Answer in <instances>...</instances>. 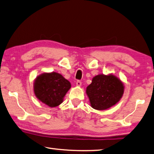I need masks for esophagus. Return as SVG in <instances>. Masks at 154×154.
<instances>
[{
  "label": "esophagus",
  "instance_id": "1",
  "mask_svg": "<svg viewBox=\"0 0 154 154\" xmlns=\"http://www.w3.org/2000/svg\"><path fill=\"white\" fill-rule=\"evenodd\" d=\"M76 85L78 87H80L81 85H82V82H81L80 81H77V82H76Z\"/></svg>",
  "mask_w": 154,
  "mask_h": 154
}]
</instances>
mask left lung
<instances>
[{"mask_svg": "<svg viewBox=\"0 0 154 154\" xmlns=\"http://www.w3.org/2000/svg\"><path fill=\"white\" fill-rule=\"evenodd\" d=\"M125 86L113 74H100L93 77L86 88L90 105L97 110H107L117 104L123 96Z\"/></svg>", "mask_w": 154, "mask_h": 154, "instance_id": "obj_1", "label": "left lung"}]
</instances>
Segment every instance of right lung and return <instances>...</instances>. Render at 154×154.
Masks as SVG:
<instances>
[{
  "instance_id": "1",
  "label": "right lung",
  "mask_w": 154,
  "mask_h": 154,
  "mask_svg": "<svg viewBox=\"0 0 154 154\" xmlns=\"http://www.w3.org/2000/svg\"><path fill=\"white\" fill-rule=\"evenodd\" d=\"M71 87V83L62 75L57 72H44L35 79L33 91L40 102L54 108L63 103Z\"/></svg>"
}]
</instances>
